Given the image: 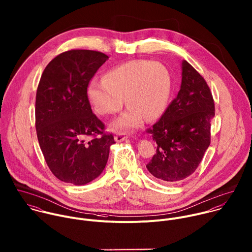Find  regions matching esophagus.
<instances>
[{
    "label": "esophagus",
    "mask_w": 252,
    "mask_h": 252,
    "mask_svg": "<svg viewBox=\"0 0 252 252\" xmlns=\"http://www.w3.org/2000/svg\"><path fill=\"white\" fill-rule=\"evenodd\" d=\"M127 137H128V135H127L126 132H118V133L115 135V140H116L117 142H121V141L126 140Z\"/></svg>",
    "instance_id": "obj_1"
}]
</instances>
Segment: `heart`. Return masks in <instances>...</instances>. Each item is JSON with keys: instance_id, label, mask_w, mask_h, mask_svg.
Returning a JSON list of instances; mask_svg holds the SVG:
<instances>
[{"instance_id": "b5f03b06", "label": "heart", "mask_w": 252, "mask_h": 252, "mask_svg": "<svg viewBox=\"0 0 252 252\" xmlns=\"http://www.w3.org/2000/svg\"><path fill=\"white\" fill-rule=\"evenodd\" d=\"M171 92L168 68L157 62L134 60L110 69L106 78H94L88 95L100 115L122 110L125 99L129 109L115 123L117 128L137 127L146 120L160 117Z\"/></svg>"}]
</instances>
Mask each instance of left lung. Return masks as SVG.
I'll return each instance as SVG.
<instances>
[{
    "label": "left lung",
    "mask_w": 252,
    "mask_h": 252,
    "mask_svg": "<svg viewBox=\"0 0 252 252\" xmlns=\"http://www.w3.org/2000/svg\"><path fill=\"white\" fill-rule=\"evenodd\" d=\"M215 104L203 76L187 61L177 97L146 132L157 143L156 153L146 165L166 185L179 184L198 168L211 142V120Z\"/></svg>",
    "instance_id": "8db88e82"
}]
</instances>
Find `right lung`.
Returning <instances> with one entry per match:
<instances>
[{
    "instance_id": "1",
    "label": "right lung",
    "mask_w": 252,
    "mask_h": 252,
    "mask_svg": "<svg viewBox=\"0 0 252 252\" xmlns=\"http://www.w3.org/2000/svg\"><path fill=\"white\" fill-rule=\"evenodd\" d=\"M109 59L98 51L72 49L45 67L36 92L35 127L44 159L62 182L86 185L104 170L115 142L92 113L87 88Z\"/></svg>"
}]
</instances>
